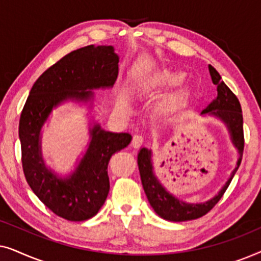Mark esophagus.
<instances>
[{
  "mask_svg": "<svg viewBox=\"0 0 261 261\" xmlns=\"http://www.w3.org/2000/svg\"><path fill=\"white\" fill-rule=\"evenodd\" d=\"M142 144H144V138L141 135H134L133 139H132V147L140 148Z\"/></svg>",
  "mask_w": 261,
  "mask_h": 261,
  "instance_id": "obj_1",
  "label": "esophagus"
}]
</instances>
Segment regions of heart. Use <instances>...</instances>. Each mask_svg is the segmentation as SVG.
Instances as JSON below:
<instances>
[{
    "label": "heart",
    "mask_w": 261,
    "mask_h": 261,
    "mask_svg": "<svg viewBox=\"0 0 261 261\" xmlns=\"http://www.w3.org/2000/svg\"><path fill=\"white\" fill-rule=\"evenodd\" d=\"M185 73L178 70H163L159 72H155L151 74L149 77H146L144 82H142V88L145 90H164V89L176 87L184 80ZM191 89L189 87H183L179 89L177 92H174L172 96L166 98L163 102L162 108L165 112H172V110L177 109L178 107L185 105L191 97ZM130 97L127 92H122L120 96V105L123 107L124 109L130 108Z\"/></svg>",
    "instance_id": "heart-1"
}]
</instances>
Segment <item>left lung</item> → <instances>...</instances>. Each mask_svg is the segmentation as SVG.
Masks as SVG:
<instances>
[{
	"instance_id": "1",
	"label": "left lung",
	"mask_w": 261,
	"mask_h": 261,
	"mask_svg": "<svg viewBox=\"0 0 261 261\" xmlns=\"http://www.w3.org/2000/svg\"><path fill=\"white\" fill-rule=\"evenodd\" d=\"M209 72L213 83L217 85V96L205 109L202 110L201 115L203 117H216L217 120H220L226 126L231 144L238 151L237 165L221 190L205 202L189 203L181 201L180 198L167 191L162 181L155 176L152 149L142 147L138 153L139 172H140L141 183L149 204L162 219L172 221V222L195 220L210 212L229 187L235 172L240 166L242 153H244V120H242L240 102L230 89L224 84V82L221 81L220 73L212 65H209Z\"/></svg>"
}]
</instances>
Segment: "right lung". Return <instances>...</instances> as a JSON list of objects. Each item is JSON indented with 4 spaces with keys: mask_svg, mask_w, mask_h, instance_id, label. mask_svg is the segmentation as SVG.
Listing matches in <instances>:
<instances>
[{
    "mask_svg": "<svg viewBox=\"0 0 261 261\" xmlns=\"http://www.w3.org/2000/svg\"><path fill=\"white\" fill-rule=\"evenodd\" d=\"M119 60L113 46L89 45L72 51L38 78L21 113L19 138L24 177L38 198L65 220L85 221L98 213L110 188L109 160L129 145L132 137L103 129L91 119L87 149L70 173L60 174L46 165L42 156V127L53 109L66 102L87 106L91 114L94 90L113 88Z\"/></svg>",
    "mask_w": 261,
    "mask_h": 261,
    "instance_id": "1",
    "label": "right lung"
}]
</instances>
